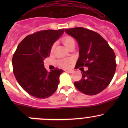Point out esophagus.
Instances as JSON below:
<instances>
[{
    "label": "esophagus",
    "instance_id": "obj_1",
    "mask_svg": "<svg viewBox=\"0 0 128 128\" xmlns=\"http://www.w3.org/2000/svg\"><path fill=\"white\" fill-rule=\"evenodd\" d=\"M66 72H68V73H69V74H72L74 72V70H66Z\"/></svg>",
    "mask_w": 128,
    "mask_h": 128
}]
</instances>
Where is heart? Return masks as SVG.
Returning a JSON list of instances; mask_svg holds the SVG:
<instances>
[{"label":"heart","mask_w":128,"mask_h":128,"mask_svg":"<svg viewBox=\"0 0 128 128\" xmlns=\"http://www.w3.org/2000/svg\"><path fill=\"white\" fill-rule=\"evenodd\" d=\"M62 41L64 46L68 48H70L72 45H75V43H76V41H75L74 38L73 37L70 36H66L64 37ZM54 50V45H53L51 47V52H53ZM71 62V59H62V60H60L59 61V64L62 68H67L69 66Z\"/></svg>","instance_id":"obj_1"}]
</instances>
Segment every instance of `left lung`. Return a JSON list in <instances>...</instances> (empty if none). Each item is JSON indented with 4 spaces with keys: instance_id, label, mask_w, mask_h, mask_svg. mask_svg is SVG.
<instances>
[{
    "instance_id": "8db88e82",
    "label": "left lung",
    "mask_w": 128,
    "mask_h": 128,
    "mask_svg": "<svg viewBox=\"0 0 128 128\" xmlns=\"http://www.w3.org/2000/svg\"><path fill=\"white\" fill-rule=\"evenodd\" d=\"M65 32L74 37L79 46V58L76 69L82 68V78L74 86L83 94L94 95L108 87L116 68V56L108 42L96 32L83 27L65 29ZM81 69V68H80Z\"/></svg>"
}]
</instances>
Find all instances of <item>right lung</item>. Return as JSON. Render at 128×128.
Wrapping results in <instances>:
<instances>
[{
    "label": "right lung",
    "mask_w": 128,
    "mask_h": 128,
    "mask_svg": "<svg viewBox=\"0 0 128 128\" xmlns=\"http://www.w3.org/2000/svg\"><path fill=\"white\" fill-rule=\"evenodd\" d=\"M64 29L37 32L24 38L17 46L12 58L13 72L25 92L38 98L50 97L56 92L59 76L64 70L50 72L44 68V59L50 56L54 42Z\"/></svg>",
    "instance_id": "obj_1"
}]
</instances>
